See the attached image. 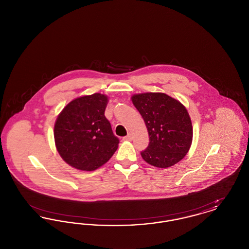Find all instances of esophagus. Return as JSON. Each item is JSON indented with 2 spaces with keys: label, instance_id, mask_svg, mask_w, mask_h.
<instances>
[{
  "label": "esophagus",
  "instance_id": "34e87169",
  "mask_svg": "<svg viewBox=\"0 0 249 249\" xmlns=\"http://www.w3.org/2000/svg\"><path fill=\"white\" fill-rule=\"evenodd\" d=\"M132 140V135H131V133H129L127 136H125L124 138H123V141H131Z\"/></svg>",
  "mask_w": 249,
  "mask_h": 249
}]
</instances>
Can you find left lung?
I'll return each instance as SVG.
<instances>
[{"label":"left lung","mask_w":249,"mask_h":249,"mask_svg":"<svg viewBox=\"0 0 249 249\" xmlns=\"http://www.w3.org/2000/svg\"><path fill=\"white\" fill-rule=\"evenodd\" d=\"M146 126L149 144L143 160L158 168L177 164L190 150L193 129L189 112L178 100L161 92L131 96Z\"/></svg>","instance_id":"obj_1"}]
</instances>
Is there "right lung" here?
I'll return each mask as SVG.
<instances>
[{
    "mask_svg": "<svg viewBox=\"0 0 249 249\" xmlns=\"http://www.w3.org/2000/svg\"><path fill=\"white\" fill-rule=\"evenodd\" d=\"M108 96L102 93L73 99L62 109L54 125L55 145L61 159L80 171L106 164L119 147L105 116Z\"/></svg>",
    "mask_w": 249,
    "mask_h": 249,
    "instance_id": "1",
    "label": "right lung"
}]
</instances>
